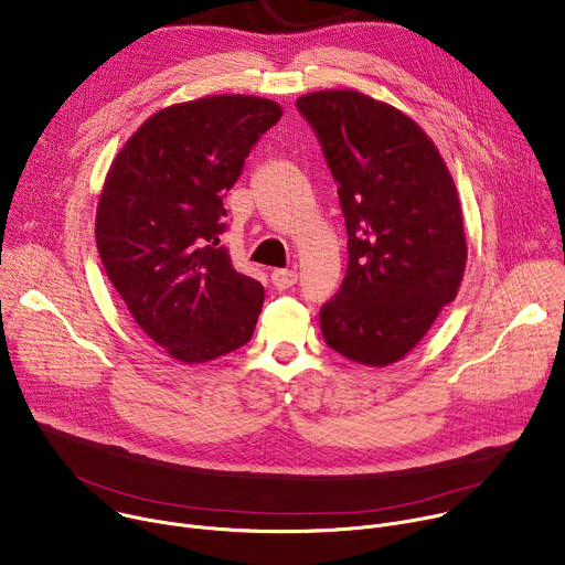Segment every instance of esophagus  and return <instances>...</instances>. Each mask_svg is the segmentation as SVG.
Here are the masks:
<instances>
[{
    "instance_id": "obj_1",
    "label": "esophagus",
    "mask_w": 565,
    "mask_h": 565,
    "mask_svg": "<svg viewBox=\"0 0 565 565\" xmlns=\"http://www.w3.org/2000/svg\"><path fill=\"white\" fill-rule=\"evenodd\" d=\"M273 284L279 290H286L297 284V273L295 270H273Z\"/></svg>"
}]
</instances>
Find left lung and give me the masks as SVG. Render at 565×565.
<instances>
[{
	"label": "left lung",
	"mask_w": 565,
	"mask_h": 565,
	"mask_svg": "<svg viewBox=\"0 0 565 565\" xmlns=\"http://www.w3.org/2000/svg\"><path fill=\"white\" fill-rule=\"evenodd\" d=\"M297 109L324 149L349 232L347 277L319 310L321 333L358 364H393L427 335L465 275L454 179L416 120L366 94L312 92Z\"/></svg>",
	"instance_id": "8db88e82"
}]
</instances>
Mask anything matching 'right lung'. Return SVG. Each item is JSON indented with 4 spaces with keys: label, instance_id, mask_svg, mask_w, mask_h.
<instances>
[{
    "label": "right lung",
    "instance_id": "add662e5",
    "mask_svg": "<svg viewBox=\"0 0 565 565\" xmlns=\"http://www.w3.org/2000/svg\"><path fill=\"white\" fill-rule=\"evenodd\" d=\"M284 116L259 96H207L149 116L116 153L96 244L136 324L183 364L250 342L264 286L218 244L223 196L255 142Z\"/></svg>",
    "mask_w": 565,
    "mask_h": 565
}]
</instances>
